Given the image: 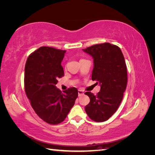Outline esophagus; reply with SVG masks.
Listing matches in <instances>:
<instances>
[{
  "instance_id": "34e87169",
  "label": "esophagus",
  "mask_w": 155,
  "mask_h": 155,
  "mask_svg": "<svg viewBox=\"0 0 155 155\" xmlns=\"http://www.w3.org/2000/svg\"><path fill=\"white\" fill-rule=\"evenodd\" d=\"M84 94V92L82 90H78V96H81Z\"/></svg>"
}]
</instances>
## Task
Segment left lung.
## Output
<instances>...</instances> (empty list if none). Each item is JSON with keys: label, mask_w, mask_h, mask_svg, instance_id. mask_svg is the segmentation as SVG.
I'll return each mask as SVG.
<instances>
[{"label": "left lung", "mask_w": 155, "mask_h": 155, "mask_svg": "<svg viewBox=\"0 0 155 155\" xmlns=\"http://www.w3.org/2000/svg\"><path fill=\"white\" fill-rule=\"evenodd\" d=\"M94 59L92 79L101 87L97 95L91 92L85 107L89 118L97 122L109 120L118 109L123 99L127 83V72L124 55L120 48L109 43L93 45L83 49Z\"/></svg>", "instance_id": "obj_1"}]
</instances>
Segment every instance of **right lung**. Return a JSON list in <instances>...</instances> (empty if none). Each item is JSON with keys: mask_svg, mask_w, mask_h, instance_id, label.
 Here are the masks:
<instances>
[{"mask_svg": "<svg viewBox=\"0 0 155 155\" xmlns=\"http://www.w3.org/2000/svg\"><path fill=\"white\" fill-rule=\"evenodd\" d=\"M66 50L43 46L28 58L25 72L26 96L35 113L51 125L61 123L78 96L76 88L62 93L56 87L58 78L64 76L61 61Z\"/></svg>", "mask_w": 155, "mask_h": 155, "instance_id": "add662e5", "label": "right lung"}]
</instances>
